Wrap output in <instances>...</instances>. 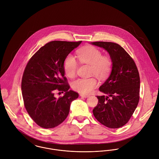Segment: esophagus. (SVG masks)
<instances>
[{"mask_svg":"<svg viewBox=\"0 0 159 159\" xmlns=\"http://www.w3.org/2000/svg\"><path fill=\"white\" fill-rule=\"evenodd\" d=\"M80 96H81V97H83V98H89L90 95H84V94H80Z\"/></svg>","mask_w":159,"mask_h":159,"instance_id":"34e87169","label":"esophagus"}]
</instances>
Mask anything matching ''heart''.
I'll list each match as a JSON object with an SVG mask.
<instances>
[{"instance_id": "b5f03b06", "label": "heart", "mask_w": 159, "mask_h": 159, "mask_svg": "<svg viewBox=\"0 0 159 159\" xmlns=\"http://www.w3.org/2000/svg\"><path fill=\"white\" fill-rule=\"evenodd\" d=\"M77 57L81 63L91 66V74L95 75L101 79H106L110 74L112 62L108 56H102V52L97 48L89 46L77 52ZM78 64L74 57L68 55L63 63L64 73L69 78L75 76ZM98 85L97 80L93 77L88 79H78L72 83V89L81 94L88 95L92 93Z\"/></svg>"}]
</instances>
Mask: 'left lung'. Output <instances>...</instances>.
<instances>
[{
    "label": "left lung",
    "mask_w": 159,
    "mask_h": 159,
    "mask_svg": "<svg viewBox=\"0 0 159 159\" xmlns=\"http://www.w3.org/2000/svg\"><path fill=\"white\" fill-rule=\"evenodd\" d=\"M91 44L106 50L112 62L109 77L99 89L107 96H96L98 103L93 110V115L106 127L120 128L128 122L139 102L138 70L131 57L119 44L108 42Z\"/></svg>",
    "instance_id": "8db88e82"
}]
</instances>
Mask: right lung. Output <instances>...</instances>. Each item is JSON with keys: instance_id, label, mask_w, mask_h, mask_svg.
<instances>
[{"instance_id": "obj_1", "label": "right lung", "mask_w": 159, "mask_h": 159, "mask_svg": "<svg viewBox=\"0 0 159 159\" xmlns=\"http://www.w3.org/2000/svg\"><path fill=\"white\" fill-rule=\"evenodd\" d=\"M82 41H52L42 47L27 64L21 81L25 108L40 127L52 128L67 117L70 106L79 94L69 90L64 76V61ZM56 91L65 92L58 99Z\"/></svg>"}]
</instances>
